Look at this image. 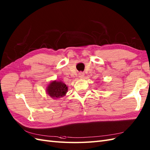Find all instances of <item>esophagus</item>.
Returning a JSON list of instances; mask_svg holds the SVG:
<instances>
[{
	"mask_svg": "<svg viewBox=\"0 0 150 150\" xmlns=\"http://www.w3.org/2000/svg\"><path fill=\"white\" fill-rule=\"evenodd\" d=\"M83 76H84V73L82 72V71L79 72V76L80 78H83Z\"/></svg>",
	"mask_w": 150,
	"mask_h": 150,
	"instance_id": "esophagus-1",
	"label": "esophagus"
}]
</instances>
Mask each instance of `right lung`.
Listing matches in <instances>:
<instances>
[{
  "label": "right lung",
  "mask_w": 150,
  "mask_h": 150,
  "mask_svg": "<svg viewBox=\"0 0 150 150\" xmlns=\"http://www.w3.org/2000/svg\"><path fill=\"white\" fill-rule=\"evenodd\" d=\"M68 91V87L62 82H52L48 86L47 92L52 98H58L65 95Z\"/></svg>",
  "instance_id": "obj_1"
}]
</instances>
